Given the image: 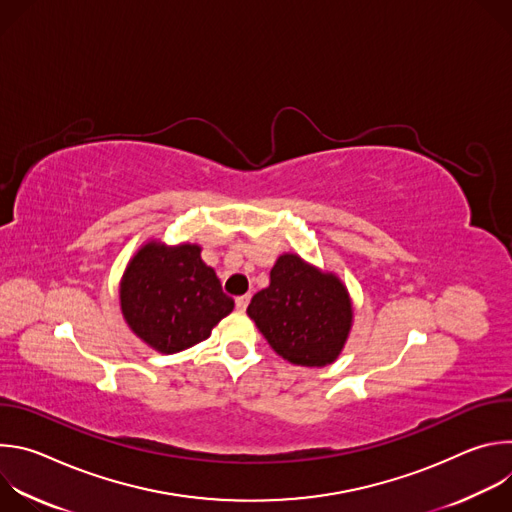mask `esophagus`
<instances>
[{
	"label": "esophagus",
	"mask_w": 512,
	"mask_h": 512,
	"mask_svg": "<svg viewBox=\"0 0 512 512\" xmlns=\"http://www.w3.org/2000/svg\"><path fill=\"white\" fill-rule=\"evenodd\" d=\"M247 304H249V296H239V298L235 300V306H237L239 312H245V310H247Z\"/></svg>",
	"instance_id": "34e87169"
}]
</instances>
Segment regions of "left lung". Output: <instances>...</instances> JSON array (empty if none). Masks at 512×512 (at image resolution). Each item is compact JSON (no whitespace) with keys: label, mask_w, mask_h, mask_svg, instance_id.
<instances>
[{"label":"left lung","mask_w":512,"mask_h":512,"mask_svg":"<svg viewBox=\"0 0 512 512\" xmlns=\"http://www.w3.org/2000/svg\"><path fill=\"white\" fill-rule=\"evenodd\" d=\"M247 314L279 356L302 367L330 364L352 322L350 300L338 277L298 255L277 259L269 285L253 296Z\"/></svg>","instance_id":"obj_1"}]
</instances>
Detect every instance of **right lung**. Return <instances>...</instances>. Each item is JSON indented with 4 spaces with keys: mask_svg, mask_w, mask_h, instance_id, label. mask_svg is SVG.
<instances>
[{
    "mask_svg": "<svg viewBox=\"0 0 512 512\" xmlns=\"http://www.w3.org/2000/svg\"><path fill=\"white\" fill-rule=\"evenodd\" d=\"M233 306L196 245H145L121 283V310L129 328L166 354L206 340Z\"/></svg>",
    "mask_w": 512,
    "mask_h": 512,
    "instance_id": "1",
    "label": "right lung"
}]
</instances>
